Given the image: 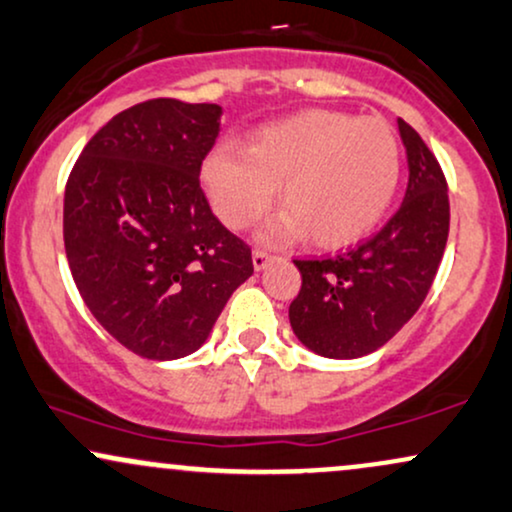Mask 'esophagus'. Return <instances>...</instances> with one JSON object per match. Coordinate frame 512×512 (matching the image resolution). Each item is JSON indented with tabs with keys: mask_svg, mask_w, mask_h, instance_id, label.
<instances>
[{
	"mask_svg": "<svg viewBox=\"0 0 512 512\" xmlns=\"http://www.w3.org/2000/svg\"><path fill=\"white\" fill-rule=\"evenodd\" d=\"M269 262H272V252L260 248L252 252V264H255V269H264Z\"/></svg>",
	"mask_w": 512,
	"mask_h": 512,
	"instance_id": "34e87169",
	"label": "esophagus"
}]
</instances>
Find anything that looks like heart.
<instances>
[{"instance_id": "heart-1", "label": "heart", "mask_w": 512, "mask_h": 512, "mask_svg": "<svg viewBox=\"0 0 512 512\" xmlns=\"http://www.w3.org/2000/svg\"><path fill=\"white\" fill-rule=\"evenodd\" d=\"M400 176L403 147L389 121L329 109L267 123L250 135L248 150L221 143L202 164V186L226 226L255 224L281 186L288 212L262 236L281 240L307 231L319 248H343L377 229Z\"/></svg>"}]
</instances>
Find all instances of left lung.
<instances>
[{
  "label": "left lung",
  "instance_id": "left-lung-1",
  "mask_svg": "<svg viewBox=\"0 0 512 512\" xmlns=\"http://www.w3.org/2000/svg\"><path fill=\"white\" fill-rule=\"evenodd\" d=\"M398 131L410 166L398 212L341 255L293 260L303 286L288 319L317 355L350 360L374 353L420 310L439 272L451 224L446 176L410 123L398 119Z\"/></svg>",
  "mask_w": 512,
  "mask_h": 512
}]
</instances>
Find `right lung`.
Masks as SVG:
<instances>
[{
    "label": "right lung",
    "mask_w": 512,
    "mask_h": 512,
    "mask_svg": "<svg viewBox=\"0 0 512 512\" xmlns=\"http://www.w3.org/2000/svg\"><path fill=\"white\" fill-rule=\"evenodd\" d=\"M219 116V104L171 97L133 104L92 135L66 181L64 245L80 298L147 360L200 348L255 269L200 186Z\"/></svg>",
    "instance_id": "right-lung-1"
}]
</instances>
